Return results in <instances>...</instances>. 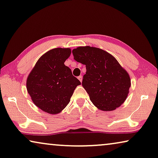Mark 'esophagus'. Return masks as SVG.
<instances>
[{"label":"esophagus","mask_w":158,"mask_h":158,"mask_svg":"<svg viewBox=\"0 0 158 158\" xmlns=\"http://www.w3.org/2000/svg\"><path fill=\"white\" fill-rule=\"evenodd\" d=\"M78 79L81 82V81H82V77H81V76H79V77H78Z\"/></svg>","instance_id":"obj_1"}]
</instances>
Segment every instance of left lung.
I'll use <instances>...</instances> for the list:
<instances>
[{
	"mask_svg": "<svg viewBox=\"0 0 158 158\" xmlns=\"http://www.w3.org/2000/svg\"><path fill=\"white\" fill-rule=\"evenodd\" d=\"M77 62L86 65L82 86L98 109L110 111L123 104L131 87V78L114 56L94 47L72 50Z\"/></svg>",
	"mask_w": 158,
	"mask_h": 158,
	"instance_id": "left-lung-1",
	"label": "left lung"
}]
</instances>
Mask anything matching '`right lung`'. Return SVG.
Instances as JSON below:
<instances>
[{"label": "right lung", "mask_w": 158, "mask_h": 158, "mask_svg": "<svg viewBox=\"0 0 158 158\" xmlns=\"http://www.w3.org/2000/svg\"><path fill=\"white\" fill-rule=\"evenodd\" d=\"M70 48L51 49L37 60L28 75L26 87L32 102L43 111L57 114L70 102L74 89L81 84L65 66Z\"/></svg>", "instance_id": "right-lung-1"}]
</instances>
